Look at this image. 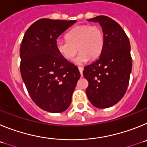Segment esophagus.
I'll return each instance as SVG.
<instances>
[{
	"label": "esophagus",
	"mask_w": 147,
	"mask_h": 147,
	"mask_svg": "<svg viewBox=\"0 0 147 147\" xmlns=\"http://www.w3.org/2000/svg\"><path fill=\"white\" fill-rule=\"evenodd\" d=\"M79 68V71H80V74L82 75V71H83V67H78Z\"/></svg>",
	"instance_id": "1"
}]
</instances>
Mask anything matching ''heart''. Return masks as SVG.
Wrapping results in <instances>:
<instances>
[{
  "label": "heart",
  "mask_w": 147,
  "mask_h": 147,
  "mask_svg": "<svg viewBox=\"0 0 147 147\" xmlns=\"http://www.w3.org/2000/svg\"><path fill=\"white\" fill-rule=\"evenodd\" d=\"M66 37L67 40L57 39V49L67 60L72 59L78 51L76 61L80 64L89 59L98 58L105 45V34L102 27L98 26H77L67 34Z\"/></svg>",
  "instance_id": "heart-1"
}]
</instances>
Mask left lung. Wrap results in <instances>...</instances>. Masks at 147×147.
Segmentation results:
<instances>
[{"instance_id": "obj_1", "label": "left lung", "mask_w": 147, "mask_h": 147, "mask_svg": "<svg viewBox=\"0 0 147 147\" xmlns=\"http://www.w3.org/2000/svg\"><path fill=\"white\" fill-rule=\"evenodd\" d=\"M98 22L105 34V45L97 60L84 67L86 94L97 108L112 107L123 98L132 71L130 43L117 22L105 15L89 19Z\"/></svg>"}]
</instances>
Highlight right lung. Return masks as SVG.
Here are the masks:
<instances>
[{
	"label": "right lung",
	"mask_w": 147,
	"mask_h": 147,
	"mask_svg": "<svg viewBox=\"0 0 147 147\" xmlns=\"http://www.w3.org/2000/svg\"><path fill=\"white\" fill-rule=\"evenodd\" d=\"M76 22L42 18L27 29L22 40V79L33 102L48 112L68 108L80 78L77 66L65 59L56 46L59 35Z\"/></svg>",
	"instance_id": "add662e5"
}]
</instances>
